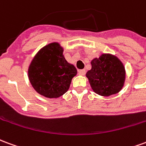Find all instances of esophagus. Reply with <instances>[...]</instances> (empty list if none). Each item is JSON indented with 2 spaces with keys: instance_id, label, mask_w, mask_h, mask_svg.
I'll use <instances>...</instances> for the list:
<instances>
[{
  "instance_id": "34e87169",
  "label": "esophagus",
  "mask_w": 146,
  "mask_h": 146,
  "mask_svg": "<svg viewBox=\"0 0 146 146\" xmlns=\"http://www.w3.org/2000/svg\"><path fill=\"white\" fill-rule=\"evenodd\" d=\"M86 73V70H84V69H82V70H78V74H80V75H85Z\"/></svg>"
}]
</instances>
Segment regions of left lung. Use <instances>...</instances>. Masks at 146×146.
<instances>
[{"label":"left lung","mask_w":146,"mask_h":146,"mask_svg":"<svg viewBox=\"0 0 146 146\" xmlns=\"http://www.w3.org/2000/svg\"><path fill=\"white\" fill-rule=\"evenodd\" d=\"M92 69L86 73L92 89L104 96L117 93L123 87L125 70L117 58L109 54H103L91 62Z\"/></svg>","instance_id":"obj_1"}]
</instances>
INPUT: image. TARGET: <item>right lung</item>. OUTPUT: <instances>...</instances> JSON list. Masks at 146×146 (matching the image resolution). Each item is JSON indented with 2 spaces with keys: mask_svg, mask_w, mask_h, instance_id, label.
Instances as JSON below:
<instances>
[{
  "mask_svg": "<svg viewBox=\"0 0 146 146\" xmlns=\"http://www.w3.org/2000/svg\"><path fill=\"white\" fill-rule=\"evenodd\" d=\"M76 74V68L67 62L63 56V49L57 42L41 49L29 68L32 86L38 93L47 98L64 95Z\"/></svg>",
  "mask_w": 146,
  "mask_h": 146,
  "instance_id": "1",
  "label": "right lung"
}]
</instances>
